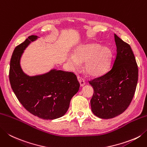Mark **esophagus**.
Returning <instances> with one entry per match:
<instances>
[{
  "label": "esophagus",
  "mask_w": 147,
  "mask_h": 147,
  "mask_svg": "<svg viewBox=\"0 0 147 147\" xmlns=\"http://www.w3.org/2000/svg\"><path fill=\"white\" fill-rule=\"evenodd\" d=\"M78 82H80V86H82V87H83V85H85V82L84 79H83L82 77L78 76Z\"/></svg>",
  "instance_id": "esophagus-1"
}]
</instances>
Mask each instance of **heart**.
<instances>
[{"instance_id":"1","label":"heart","mask_w":147,"mask_h":147,"mask_svg":"<svg viewBox=\"0 0 147 147\" xmlns=\"http://www.w3.org/2000/svg\"><path fill=\"white\" fill-rule=\"evenodd\" d=\"M111 51L106 47L100 48L96 43L80 46L69 55L67 61L72 67H78L80 62H84V69L88 75L93 77L104 74L109 67Z\"/></svg>"}]
</instances>
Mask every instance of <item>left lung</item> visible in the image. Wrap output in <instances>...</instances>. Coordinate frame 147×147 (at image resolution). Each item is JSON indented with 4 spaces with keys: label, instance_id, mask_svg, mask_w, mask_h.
Masks as SVG:
<instances>
[{
    "label": "left lung",
    "instance_id": "1",
    "mask_svg": "<svg viewBox=\"0 0 147 147\" xmlns=\"http://www.w3.org/2000/svg\"><path fill=\"white\" fill-rule=\"evenodd\" d=\"M117 53L113 67L104 75L89 81L94 88L91 109L100 119L122 113L133 100L138 79V68L130 45L114 34Z\"/></svg>",
    "mask_w": 147,
    "mask_h": 147
}]
</instances>
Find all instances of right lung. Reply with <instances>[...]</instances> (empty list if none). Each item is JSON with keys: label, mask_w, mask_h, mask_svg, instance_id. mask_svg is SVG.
I'll return each instance as SVG.
<instances>
[{"label": "right lung", "mask_w": 147, "mask_h": 147, "mask_svg": "<svg viewBox=\"0 0 147 147\" xmlns=\"http://www.w3.org/2000/svg\"><path fill=\"white\" fill-rule=\"evenodd\" d=\"M37 38L30 36L14 50L10 61V84L22 106L33 114L45 120L64 115L70 101L80 88V83L73 72L51 70L42 75L29 76L20 67L24 50Z\"/></svg>", "instance_id": "right-lung-1"}]
</instances>
